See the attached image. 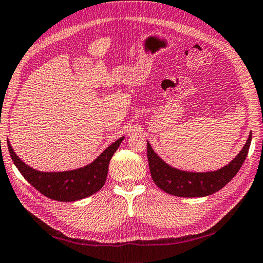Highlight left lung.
Listing matches in <instances>:
<instances>
[{"mask_svg": "<svg viewBox=\"0 0 263 263\" xmlns=\"http://www.w3.org/2000/svg\"><path fill=\"white\" fill-rule=\"evenodd\" d=\"M252 133L236 158L224 167L210 172H187L170 166L155 153L148 142V160L151 177L160 190L180 197H203L214 194L232 180L247 157Z\"/></svg>", "mask_w": 263, "mask_h": 263, "instance_id": "left-lung-1", "label": "left lung"}]
</instances>
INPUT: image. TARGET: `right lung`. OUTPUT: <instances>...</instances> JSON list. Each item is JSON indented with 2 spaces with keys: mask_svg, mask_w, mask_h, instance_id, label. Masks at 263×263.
Listing matches in <instances>:
<instances>
[{
  "mask_svg": "<svg viewBox=\"0 0 263 263\" xmlns=\"http://www.w3.org/2000/svg\"><path fill=\"white\" fill-rule=\"evenodd\" d=\"M123 139L124 137H121L115 141L91 164L64 172L36 171L18 158L9 142L8 149L13 164L20 170L27 182H30L36 191L55 201L72 202L85 199L101 190L107 177L109 160Z\"/></svg>",
  "mask_w": 263,
  "mask_h": 263,
  "instance_id": "add662e5",
  "label": "right lung"
}]
</instances>
